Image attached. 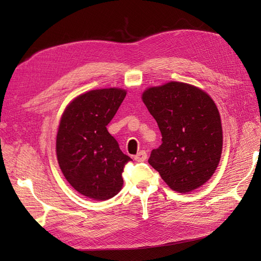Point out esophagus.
<instances>
[{"mask_svg": "<svg viewBox=\"0 0 261 261\" xmlns=\"http://www.w3.org/2000/svg\"><path fill=\"white\" fill-rule=\"evenodd\" d=\"M146 159H147V153L145 150H141V151L134 156V160L136 162H144V161H146Z\"/></svg>", "mask_w": 261, "mask_h": 261, "instance_id": "obj_1", "label": "esophagus"}]
</instances>
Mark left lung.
<instances>
[{"instance_id":"left-lung-1","label":"left lung","mask_w":261,"mask_h":261,"mask_svg":"<svg viewBox=\"0 0 261 261\" xmlns=\"http://www.w3.org/2000/svg\"><path fill=\"white\" fill-rule=\"evenodd\" d=\"M143 101L162 133V145L151 151L150 165L177 193L207 182L220 162L223 140L214 100L194 86L171 81L146 90Z\"/></svg>"}]
</instances>
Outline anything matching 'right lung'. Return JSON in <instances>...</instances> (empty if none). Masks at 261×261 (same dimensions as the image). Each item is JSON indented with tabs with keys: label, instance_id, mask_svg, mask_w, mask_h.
Returning a JSON list of instances; mask_svg holds the SVG:
<instances>
[{
	"label": "right lung",
	"instance_id": "obj_1",
	"mask_svg": "<svg viewBox=\"0 0 261 261\" xmlns=\"http://www.w3.org/2000/svg\"><path fill=\"white\" fill-rule=\"evenodd\" d=\"M126 91L93 90L67 106L57 133L56 150L60 169L78 193L93 200H108L118 194L125 165L123 154L107 130Z\"/></svg>",
	"mask_w": 261,
	"mask_h": 261
}]
</instances>
